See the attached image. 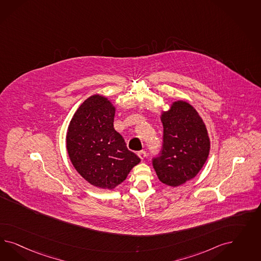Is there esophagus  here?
I'll list each match as a JSON object with an SVG mask.
<instances>
[{
	"instance_id": "obj_1",
	"label": "esophagus",
	"mask_w": 261,
	"mask_h": 261,
	"mask_svg": "<svg viewBox=\"0 0 261 261\" xmlns=\"http://www.w3.org/2000/svg\"><path fill=\"white\" fill-rule=\"evenodd\" d=\"M138 156L142 160H144L146 157V153H145V151H140V152H138Z\"/></svg>"
}]
</instances>
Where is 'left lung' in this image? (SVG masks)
Returning <instances> with one entry per match:
<instances>
[{"instance_id": "obj_1", "label": "left lung", "mask_w": 261, "mask_h": 261, "mask_svg": "<svg viewBox=\"0 0 261 261\" xmlns=\"http://www.w3.org/2000/svg\"><path fill=\"white\" fill-rule=\"evenodd\" d=\"M164 126L162 155L153 159L159 180L179 187L193 179L207 160L211 141L205 122L196 109L185 100H175L161 112Z\"/></svg>"}]
</instances>
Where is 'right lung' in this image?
<instances>
[{
  "instance_id": "obj_1",
  "label": "right lung",
  "mask_w": 261,
  "mask_h": 261,
  "mask_svg": "<svg viewBox=\"0 0 261 261\" xmlns=\"http://www.w3.org/2000/svg\"><path fill=\"white\" fill-rule=\"evenodd\" d=\"M115 113L116 106L107 96L91 95L73 114L66 137L75 170L89 184L104 190L118 187L141 162L115 130Z\"/></svg>"
}]
</instances>
